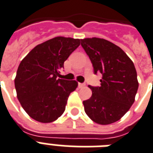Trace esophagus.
<instances>
[{"instance_id": "esophagus-1", "label": "esophagus", "mask_w": 153, "mask_h": 153, "mask_svg": "<svg viewBox=\"0 0 153 153\" xmlns=\"http://www.w3.org/2000/svg\"><path fill=\"white\" fill-rule=\"evenodd\" d=\"M85 86V84L84 83H79V88H83Z\"/></svg>"}]
</instances>
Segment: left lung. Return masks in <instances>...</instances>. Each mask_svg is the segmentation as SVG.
<instances>
[{
  "instance_id": "1",
  "label": "left lung",
  "mask_w": 153,
  "mask_h": 153,
  "mask_svg": "<svg viewBox=\"0 0 153 153\" xmlns=\"http://www.w3.org/2000/svg\"><path fill=\"white\" fill-rule=\"evenodd\" d=\"M94 73L102 74L100 86L93 87L91 97L83 101L90 120L100 125L120 120L135 100L138 81L134 64L121 48L104 38L81 39Z\"/></svg>"
}]
</instances>
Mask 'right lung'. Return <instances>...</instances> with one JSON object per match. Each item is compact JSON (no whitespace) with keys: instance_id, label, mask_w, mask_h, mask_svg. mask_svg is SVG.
<instances>
[{"instance_id":"right-lung-1","label":"right lung","mask_w":153,"mask_h":153,"mask_svg":"<svg viewBox=\"0 0 153 153\" xmlns=\"http://www.w3.org/2000/svg\"><path fill=\"white\" fill-rule=\"evenodd\" d=\"M79 45L80 39L59 36L36 45L22 59L15 87L21 106L33 120L52 123L65 111L68 97L78 82L57 77L64 61Z\"/></svg>"}]
</instances>
